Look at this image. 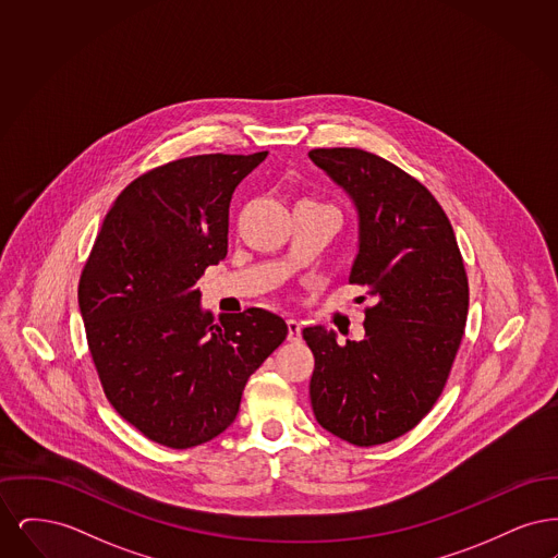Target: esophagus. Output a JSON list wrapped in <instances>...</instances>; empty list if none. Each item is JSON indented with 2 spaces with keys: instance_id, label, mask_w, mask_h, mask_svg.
Here are the masks:
<instances>
[{
  "instance_id": "obj_1",
  "label": "esophagus",
  "mask_w": 558,
  "mask_h": 558,
  "mask_svg": "<svg viewBox=\"0 0 558 558\" xmlns=\"http://www.w3.org/2000/svg\"><path fill=\"white\" fill-rule=\"evenodd\" d=\"M287 326H289V341H301V322L287 319Z\"/></svg>"
}]
</instances>
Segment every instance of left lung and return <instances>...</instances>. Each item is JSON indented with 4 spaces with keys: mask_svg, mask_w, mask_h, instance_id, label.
<instances>
[{
    "mask_svg": "<svg viewBox=\"0 0 558 558\" xmlns=\"http://www.w3.org/2000/svg\"><path fill=\"white\" fill-rule=\"evenodd\" d=\"M357 213L349 282L368 289L364 339L303 328L316 357V421L368 448L418 425L441 396L469 314V280L450 219L418 180L360 148L310 153Z\"/></svg>",
    "mask_w": 558,
    "mask_h": 558,
    "instance_id": "obj_1",
    "label": "left lung"
}]
</instances>
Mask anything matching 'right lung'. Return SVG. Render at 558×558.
I'll list each match as a JSON object with an SVG mask.
<instances>
[{
  "instance_id": "1",
  "label": "right lung",
  "mask_w": 558,
  "mask_h": 558,
  "mask_svg": "<svg viewBox=\"0 0 558 558\" xmlns=\"http://www.w3.org/2000/svg\"><path fill=\"white\" fill-rule=\"evenodd\" d=\"M266 157L198 155L140 175L83 267L81 318L108 401L160 446L186 450L223 433L248 376L289 335L262 307L215 322L196 287L228 255L232 194Z\"/></svg>"
}]
</instances>
